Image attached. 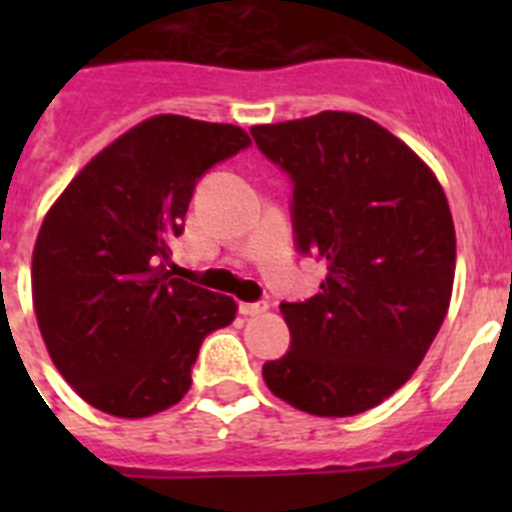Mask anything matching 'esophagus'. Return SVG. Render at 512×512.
<instances>
[{
    "mask_svg": "<svg viewBox=\"0 0 512 512\" xmlns=\"http://www.w3.org/2000/svg\"><path fill=\"white\" fill-rule=\"evenodd\" d=\"M269 310V302H243L241 305V315L246 318H256V315H264Z\"/></svg>",
    "mask_w": 512,
    "mask_h": 512,
    "instance_id": "34e87169",
    "label": "esophagus"
}]
</instances>
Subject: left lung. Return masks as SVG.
Masks as SVG:
<instances>
[{
    "label": "left lung",
    "instance_id": "obj_1",
    "mask_svg": "<svg viewBox=\"0 0 512 512\" xmlns=\"http://www.w3.org/2000/svg\"><path fill=\"white\" fill-rule=\"evenodd\" d=\"M251 135L295 184L297 248L328 264L318 295L282 302L292 348L266 361L264 382L302 413L359 415L413 377L449 312V200L413 148L356 112Z\"/></svg>",
    "mask_w": 512,
    "mask_h": 512
}]
</instances>
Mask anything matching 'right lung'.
<instances>
[{
    "label": "right lung",
    "mask_w": 512,
    "mask_h": 512,
    "mask_svg": "<svg viewBox=\"0 0 512 512\" xmlns=\"http://www.w3.org/2000/svg\"><path fill=\"white\" fill-rule=\"evenodd\" d=\"M251 138L238 125L156 115L102 148L51 205L33 248V307L61 377L92 408L148 418L187 395L233 297L174 277L171 243L194 184Z\"/></svg>",
    "instance_id": "obj_1"
}]
</instances>
